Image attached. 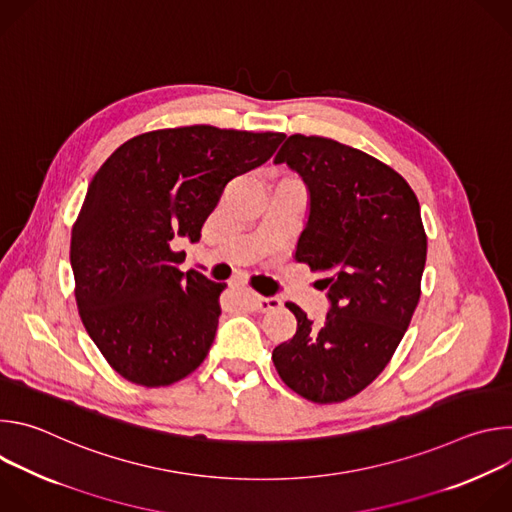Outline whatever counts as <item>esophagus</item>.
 Returning a JSON list of instances; mask_svg holds the SVG:
<instances>
[{
  "instance_id": "esophagus-1",
  "label": "esophagus",
  "mask_w": 512,
  "mask_h": 512,
  "mask_svg": "<svg viewBox=\"0 0 512 512\" xmlns=\"http://www.w3.org/2000/svg\"><path fill=\"white\" fill-rule=\"evenodd\" d=\"M253 306H255V310H259V312H269V310L281 308V300H279L277 296H267V298H263V296H253Z\"/></svg>"
}]
</instances>
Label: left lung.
Listing matches in <instances>:
<instances>
[{
    "label": "left lung",
    "instance_id": "left-lung-1",
    "mask_svg": "<svg viewBox=\"0 0 512 512\" xmlns=\"http://www.w3.org/2000/svg\"><path fill=\"white\" fill-rule=\"evenodd\" d=\"M273 164L308 188L296 259L324 275L330 310L314 324L285 304L298 330L271 358L291 391L338 403L381 375L417 308L427 255L419 202L393 168L328 137L289 135Z\"/></svg>",
    "mask_w": 512,
    "mask_h": 512
}]
</instances>
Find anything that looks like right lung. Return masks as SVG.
Returning <instances> with one entry per match:
<instances>
[{
    "label": "right lung",
    "instance_id": "right-lung-1",
    "mask_svg": "<svg viewBox=\"0 0 512 512\" xmlns=\"http://www.w3.org/2000/svg\"><path fill=\"white\" fill-rule=\"evenodd\" d=\"M283 133L190 125L141 133L93 176L70 237L81 320L111 367L143 387L172 385L200 367L225 289L184 253L225 186L265 164Z\"/></svg>",
    "mask_w": 512,
    "mask_h": 512
}]
</instances>
